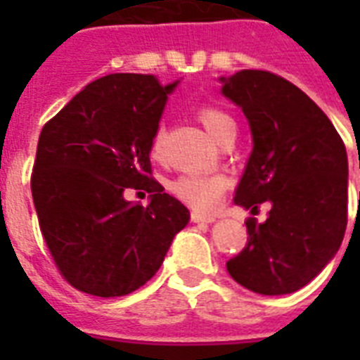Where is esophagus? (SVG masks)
<instances>
[{
  "label": "esophagus",
  "instance_id": "1",
  "mask_svg": "<svg viewBox=\"0 0 360 360\" xmlns=\"http://www.w3.org/2000/svg\"><path fill=\"white\" fill-rule=\"evenodd\" d=\"M191 220L192 222H213L214 217H211V214H202V213H198V211H192Z\"/></svg>",
  "mask_w": 360,
  "mask_h": 360
}]
</instances>
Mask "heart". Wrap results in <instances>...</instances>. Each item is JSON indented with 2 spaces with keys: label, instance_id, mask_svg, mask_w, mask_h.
Listing matches in <instances>:
<instances>
[{
  "label": "heart",
  "instance_id": "b5f03b06",
  "mask_svg": "<svg viewBox=\"0 0 360 360\" xmlns=\"http://www.w3.org/2000/svg\"><path fill=\"white\" fill-rule=\"evenodd\" d=\"M196 115L217 141H222L226 136H236V120L220 106L200 104ZM151 157L157 160L166 157V129L162 124L153 132ZM226 188H228V179L220 174H183L169 183V192L200 213L211 211L220 202Z\"/></svg>",
  "mask_w": 360,
  "mask_h": 360
}]
</instances>
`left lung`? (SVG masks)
<instances>
[{
  "label": "left lung",
  "mask_w": 360,
  "mask_h": 360,
  "mask_svg": "<svg viewBox=\"0 0 360 360\" xmlns=\"http://www.w3.org/2000/svg\"><path fill=\"white\" fill-rule=\"evenodd\" d=\"M222 82L254 138L236 203L254 213L271 203L263 224L246 220L245 248L226 267L254 293H293L330 262L346 233V146L323 110L282 76L246 69Z\"/></svg>",
  "instance_id": "8db88e82"
}]
</instances>
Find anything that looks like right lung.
<instances>
[{
    "label": "right lung",
    "instance_id": "1",
    "mask_svg": "<svg viewBox=\"0 0 360 360\" xmlns=\"http://www.w3.org/2000/svg\"><path fill=\"white\" fill-rule=\"evenodd\" d=\"M155 76L117 72L91 82L39 136L31 194L59 274L95 297H121L164 262L188 209L151 175V138L168 93ZM149 191L147 208L124 190Z\"/></svg>",
    "mask_w": 360,
    "mask_h": 360
}]
</instances>
